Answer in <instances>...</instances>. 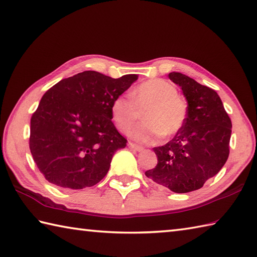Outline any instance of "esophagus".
Returning a JSON list of instances; mask_svg holds the SVG:
<instances>
[{
  "label": "esophagus",
  "mask_w": 257,
  "mask_h": 257,
  "mask_svg": "<svg viewBox=\"0 0 257 257\" xmlns=\"http://www.w3.org/2000/svg\"><path fill=\"white\" fill-rule=\"evenodd\" d=\"M128 146H129V148L130 149H133V150H135V151H143L144 150V147H141V146H138V145H136V144H133V143H129L128 144Z\"/></svg>",
  "instance_id": "esophagus-1"
}]
</instances>
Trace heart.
<instances>
[{"instance_id":"b5f03b06","label":"heart","mask_w":257,"mask_h":257,"mask_svg":"<svg viewBox=\"0 0 257 257\" xmlns=\"http://www.w3.org/2000/svg\"><path fill=\"white\" fill-rule=\"evenodd\" d=\"M130 98L118 96L111 102V118L120 132H128L144 110L145 121L136 125L130 137L138 143L152 144L176 135L185 123L188 105L178 89L163 78H151L139 84Z\"/></svg>"}]
</instances>
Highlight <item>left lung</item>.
<instances>
[{
    "mask_svg": "<svg viewBox=\"0 0 257 257\" xmlns=\"http://www.w3.org/2000/svg\"><path fill=\"white\" fill-rule=\"evenodd\" d=\"M169 78L181 87L188 116L172 140L154 148L158 163L146 176L159 187L187 193L203 187L225 165L232 122L215 90L181 73Z\"/></svg>",
    "mask_w": 257,
    "mask_h": 257,
    "instance_id": "1",
    "label": "left lung"
}]
</instances>
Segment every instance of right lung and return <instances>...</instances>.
<instances>
[{
	"label": "right lung",
	"instance_id": "obj_1",
	"mask_svg": "<svg viewBox=\"0 0 257 257\" xmlns=\"http://www.w3.org/2000/svg\"><path fill=\"white\" fill-rule=\"evenodd\" d=\"M137 79L86 70L45 92L31 118L30 149L48 182L79 190L106 176L114 152L127 144L111 121V102Z\"/></svg>",
	"mask_w": 257,
	"mask_h": 257
}]
</instances>
